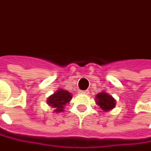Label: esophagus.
<instances>
[{
    "label": "esophagus",
    "instance_id": "1",
    "mask_svg": "<svg viewBox=\"0 0 151 151\" xmlns=\"http://www.w3.org/2000/svg\"><path fill=\"white\" fill-rule=\"evenodd\" d=\"M79 92H81L82 94H88V93H89V91H79Z\"/></svg>",
    "mask_w": 151,
    "mask_h": 151
}]
</instances>
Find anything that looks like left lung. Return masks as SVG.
Returning a JSON list of instances; mask_svg holds the SVG:
<instances>
[{"label": "left lung", "mask_w": 151, "mask_h": 151, "mask_svg": "<svg viewBox=\"0 0 151 151\" xmlns=\"http://www.w3.org/2000/svg\"><path fill=\"white\" fill-rule=\"evenodd\" d=\"M96 103L103 111H109L115 107L114 98L105 91H102L96 96Z\"/></svg>", "instance_id": "left-lung-1"}]
</instances>
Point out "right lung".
Here are the masks:
<instances>
[{
    "label": "right lung",
    "instance_id": "right-lung-1",
    "mask_svg": "<svg viewBox=\"0 0 151 151\" xmlns=\"http://www.w3.org/2000/svg\"><path fill=\"white\" fill-rule=\"evenodd\" d=\"M72 97L73 96L70 92L60 88L48 98L47 103L54 109L55 113H60L63 111L66 104L71 101Z\"/></svg>",
    "mask_w": 151,
    "mask_h": 151
}]
</instances>
